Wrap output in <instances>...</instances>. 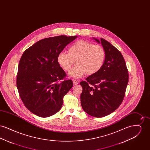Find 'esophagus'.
Returning a JSON list of instances; mask_svg holds the SVG:
<instances>
[{
	"mask_svg": "<svg viewBox=\"0 0 150 150\" xmlns=\"http://www.w3.org/2000/svg\"><path fill=\"white\" fill-rule=\"evenodd\" d=\"M72 81H73V84H74V86H76V85L78 84V81L76 80L75 79H73V80H72Z\"/></svg>",
	"mask_w": 150,
	"mask_h": 150,
	"instance_id": "esophagus-1",
	"label": "esophagus"
}]
</instances>
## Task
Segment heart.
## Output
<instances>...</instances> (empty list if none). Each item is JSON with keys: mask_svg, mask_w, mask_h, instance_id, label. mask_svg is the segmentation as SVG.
Instances as JSON below:
<instances>
[{"mask_svg": "<svg viewBox=\"0 0 150 150\" xmlns=\"http://www.w3.org/2000/svg\"><path fill=\"white\" fill-rule=\"evenodd\" d=\"M106 52L102 47L93 45L84 40L72 44L68 53L61 52L57 57V63L64 70L69 71L75 62V65L69 72V76L80 78L87 73L94 75L100 71L104 64Z\"/></svg>", "mask_w": 150, "mask_h": 150, "instance_id": "obj_1", "label": "heart"}]
</instances>
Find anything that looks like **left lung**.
I'll return each instance as SVG.
<instances>
[{
    "mask_svg": "<svg viewBox=\"0 0 150 150\" xmlns=\"http://www.w3.org/2000/svg\"><path fill=\"white\" fill-rule=\"evenodd\" d=\"M101 44L106 58L99 71L91 75L80 84L81 107L88 114L102 117L111 114L121 105L128 83V71L120 52L113 45L100 38H92Z\"/></svg>",
    "mask_w": 150,
    "mask_h": 150,
    "instance_id": "1",
    "label": "left lung"
}]
</instances>
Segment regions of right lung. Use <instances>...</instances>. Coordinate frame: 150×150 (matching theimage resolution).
I'll use <instances>...</instances> for the list:
<instances>
[{"mask_svg": "<svg viewBox=\"0 0 150 150\" xmlns=\"http://www.w3.org/2000/svg\"><path fill=\"white\" fill-rule=\"evenodd\" d=\"M77 36L45 38L22 54L18 67L17 87L25 106L34 114L47 117L57 113L63 97L73 86L57 63L58 54Z\"/></svg>", "mask_w": 150, "mask_h": 150, "instance_id": "add662e5", "label": "right lung"}]
</instances>
